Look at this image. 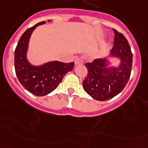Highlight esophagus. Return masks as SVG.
<instances>
[{
    "label": "esophagus",
    "mask_w": 148,
    "mask_h": 148,
    "mask_svg": "<svg viewBox=\"0 0 148 148\" xmlns=\"http://www.w3.org/2000/svg\"><path fill=\"white\" fill-rule=\"evenodd\" d=\"M83 63V61L82 59H79V58H76L75 60V64L77 65V64H82Z\"/></svg>",
    "instance_id": "esophagus-1"
}]
</instances>
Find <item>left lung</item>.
Returning <instances> with one entry per match:
<instances>
[{"mask_svg": "<svg viewBox=\"0 0 148 148\" xmlns=\"http://www.w3.org/2000/svg\"><path fill=\"white\" fill-rule=\"evenodd\" d=\"M115 34L111 55L121 60L118 68H107L106 59H97L86 63L87 76L83 81V88L94 99L107 101L123 91L130 78L132 53L125 36L113 29Z\"/></svg>", "mask_w": 148, "mask_h": 148, "instance_id": "8db88e82", "label": "left lung"}]
</instances>
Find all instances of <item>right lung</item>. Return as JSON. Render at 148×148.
<instances>
[{"label": "right lung", "instance_id": "right-lung-1", "mask_svg": "<svg viewBox=\"0 0 148 148\" xmlns=\"http://www.w3.org/2000/svg\"><path fill=\"white\" fill-rule=\"evenodd\" d=\"M38 23L28 29L19 39L14 52V66L19 82L28 91L36 96H45L52 92L62 82L63 76L73 70L74 63H62L52 61L42 66L31 65L26 59V52L32 33L38 25L45 24Z\"/></svg>", "mask_w": 148, "mask_h": 148}]
</instances>
